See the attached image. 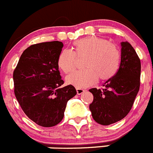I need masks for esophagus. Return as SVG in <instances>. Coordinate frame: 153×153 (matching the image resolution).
Listing matches in <instances>:
<instances>
[{
    "instance_id": "1",
    "label": "esophagus",
    "mask_w": 153,
    "mask_h": 153,
    "mask_svg": "<svg viewBox=\"0 0 153 153\" xmlns=\"http://www.w3.org/2000/svg\"><path fill=\"white\" fill-rule=\"evenodd\" d=\"M76 91H77V94H81L82 93L85 92V90L81 89V88H76Z\"/></svg>"
}]
</instances>
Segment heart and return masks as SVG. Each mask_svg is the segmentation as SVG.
<instances>
[{
	"instance_id": "b5f03b06",
	"label": "heart",
	"mask_w": 153,
	"mask_h": 153,
	"mask_svg": "<svg viewBox=\"0 0 153 153\" xmlns=\"http://www.w3.org/2000/svg\"><path fill=\"white\" fill-rule=\"evenodd\" d=\"M74 52L65 49L59 53L57 65L65 73L72 72L76 67L77 57H86L85 69L70 74L67 84L77 88H85L94 85L98 78L106 81L115 75L120 64V52L115 44L104 38L90 36L75 41Z\"/></svg>"
}]
</instances>
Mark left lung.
Returning a JSON list of instances; mask_svg holds the SVG:
<instances>
[{
	"mask_svg": "<svg viewBox=\"0 0 153 153\" xmlns=\"http://www.w3.org/2000/svg\"><path fill=\"white\" fill-rule=\"evenodd\" d=\"M121 45V62L115 76L105 81L102 89L89 90L94 96L90 110L100 125H109L123 119L131 111L140 89L139 56L128 42H122Z\"/></svg>",
	"mask_w": 153,
	"mask_h": 153,
	"instance_id": "obj_1",
	"label": "left lung"
}]
</instances>
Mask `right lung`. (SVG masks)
Wrapping results in <instances>:
<instances>
[{"label":"right lung","instance_id":"add662e5","mask_svg":"<svg viewBox=\"0 0 153 153\" xmlns=\"http://www.w3.org/2000/svg\"><path fill=\"white\" fill-rule=\"evenodd\" d=\"M62 47L58 41L31 45L23 51L13 71L16 98L28 118L40 126L59 124L67 102L77 94L72 85L60 88L64 81L57 59Z\"/></svg>","mask_w":153,"mask_h":153}]
</instances>
